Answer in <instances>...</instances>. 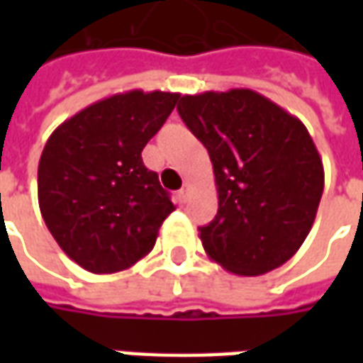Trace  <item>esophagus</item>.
I'll return each instance as SVG.
<instances>
[{
    "label": "esophagus",
    "instance_id": "esophagus-1",
    "mask_svg": "<svg viewBox=\"0 0 363 363\" xmlns=\"http://www.w3.org/2000/svg\"><path fill=\"white\" fill-rule=\"evenodd\" d=\"M177 196H179V202H181V204L189 202V198H190V184H189V182H186V184H184L181 190H179V194H177Z\"/></svg>",
    "mask_w": 363,
    "mask_h": 363
}]
</instances>
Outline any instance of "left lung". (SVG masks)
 I'll return each instance as SVG.
<instances>
[{
  "label": "left lung",
  "instance_id": "obj_1",
  "mask_svg": "<svg viewBox=\"0 0 363 363\" xmlns=\"http://www.w3.org/2000/svg\"><path fill=\"white\" fill-rule=\"evenodd\" d=\"M177 111L213 165L218 213L198 228L206 255L237 276L288 262L311 231L325 186L303 122L251 89L184 95Z\"/></svg>",
  "mask_w": 363,
  "mask_h": 363
}]
</instances>
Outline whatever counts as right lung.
<instances>
[{
    "label": "right lung",
    "mask_w": 363,
    "mask_h": 363,
    "mask_svg": "<svg viewBox=\"0 0 363 363\" xmlns=\"http://www.w3.org/2000/svg\"><path fill=\"white\" fill-rule=\"evenodd\" d=\"M179 93H116L62 122L38 161V206L60 249L93 274L134 267L151 252L174 206L145 143L165 124Z\"/></svg>",
    "instance_id": "1"
}]
</instances>
